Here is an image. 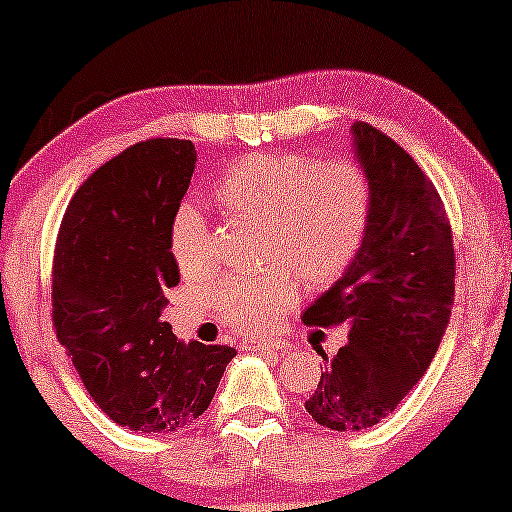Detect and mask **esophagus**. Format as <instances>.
Segmentation results:
<instances>
[{"label":"esophagus","instance_id":"esophagus-1","mask_svg":"<svg viewBox=\"0 0 512 512\" xmlns=\"http://www.w3.org/2000/svg\"><path fill=\"white\" fill-rule=\"evenodd\" d=\"M245 351H264V354H286L291 351V344L286 342H245Z\"/></svg>","mask_w":512,"mask_h":512}]
</instances>
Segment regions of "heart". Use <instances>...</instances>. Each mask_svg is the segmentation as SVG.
<instances>
[{
  "label": "heart",
  "mask_w": 512,
  "mask_h": 512,
  "mask_svg": "<svg viewBox=\"0 0 512 512\" xmlns=\"http://www.w3.org/2000/svg\"><path fill=\"white\" fill-rule=\"evenodd\" d=\"M216 209L264 223V262L276 269L228 276L214 293L223 322L262 332L308 289L334 284L356 260L370 223V180L351 161L320 163L301 154L243 158L214 185ZM168 248L182 274L214 267V238L195 207L170 221Z\"/></svg>",
  "instance_id": "1"
}]
</instances>
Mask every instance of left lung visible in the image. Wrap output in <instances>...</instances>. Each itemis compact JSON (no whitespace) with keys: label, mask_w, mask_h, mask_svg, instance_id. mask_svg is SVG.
Masks as SVG:
<instances>
[{"label":"left lung","mask_w":512,"mask_h":512,"mask_svg":"<svg viewBox=\"0 0 512 512\" xmlns=\"http://www.w3.org/2000/svg\"><path fill=\"white\" fill-rule=\"evenodd\" d=\"M370 180V223L356 260L303 313L305 325H344L305 409L330 431L378 424L431 366L455 298V250L436 187L397 142L351 125Z\"/></svg>","instance_id":"8db88e82"}]
</instances>
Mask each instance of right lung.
Here are the masks:
<instances>
[{"label": "right lung", "mask_w": 512, "mask_h": 512, "mask_svg": "<svg viewBox=\"0 0 512 512\" xmlns=\"http://www.w3.org/2000/svg\"><path fill=\"white\" fill-rule=\"evenodd\" d=\"M195 163L187 139L129 146L76 190L57 236V339L93 402L132 431L195 424L236 356L226 344L180 342L161 320L180 281L170 221Z\"/></svg>", "instance_id": "right-lung-1"}]
</instances>
